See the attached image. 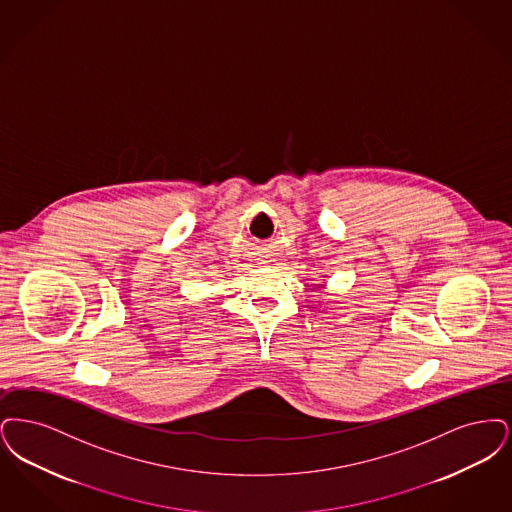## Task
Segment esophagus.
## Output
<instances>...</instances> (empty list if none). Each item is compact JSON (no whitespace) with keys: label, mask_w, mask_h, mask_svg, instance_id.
<instances>
[{"label":"esophagus","mask_w":512,"mask_h":512,"mask_svg":"<svg viewBox=\"0 0 512 512\" xmlns=\"http://www.w3.org/2000/svg\"><path fill=\"white\" fill-rule=\"evenodd\" d=\"M260 258H262V264H267V262H269V260H267V258H269V256H267V254H262V256H260Z\"/></svg>","instance_id":"34e87169"}]
</instances>
